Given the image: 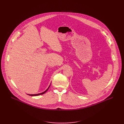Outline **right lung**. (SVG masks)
<instances>
[{
  "label": "right lung",
  "instance_id": "add662e5",
  "mask_svg": "<svg viewBox=\"0 0 124 124\" xmlns=\"http://www.w3.org/2000/svg\"><path fill=\"white\" fill-rule=\"evenodd\" d=\"M50 85H51V84L49 86V87H48V88L44 92H42V93H37V94H28V95H31V96H38V95H41V94H44V93H45L47 91H48V90L49 89V87H50Z\"/></svg>",
  "mask_w": 124,
  "mask_h": 124
}]
</instances>
